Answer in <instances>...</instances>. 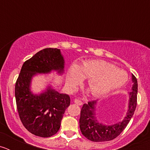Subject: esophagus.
<instances>
[{"label":"esophagus","mask_w":150,"mask_h":150,"mask_svg":"<svg viewBox=\"0 0 150 150\" xmlns=\"http://www.w3.org/2000/svg\"><path fill=\"white\" fill-rule=\"evenodd\" d=\"M74 103L76 104H77V105H82V104H83V102L80 100H78V99H75V100H74Z\"/></svg>","instance_id":"34e87169"}]
</instances>
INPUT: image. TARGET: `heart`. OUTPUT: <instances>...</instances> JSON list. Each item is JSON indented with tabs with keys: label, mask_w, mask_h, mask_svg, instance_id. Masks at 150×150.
<instances>
[{
	"label": "heart",
	"mask_w": 150,
	"mask_h": 150,
	"mask_svg": "<svg viewBox=\"0 0 150 150\" xmlns=\"http://www.w3.org/2000/svg\"><path fill=\"white\" fill-rule=\"evenodd\" d=\"M84 78L88 79V85L91 94L100 97L121 88L128 81V74L112 64L102 60L85 62L78 67L74 65L67 78L69 88L75 89Z\"/></svg>",
	"instance_id": "b5f03b06"
}]
</instances>
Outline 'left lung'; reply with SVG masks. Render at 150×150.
Segmentation results:
<instances>
[{
  "mask_svg": "<svg viewBox=\"0 0 150 150\" xmlns=\"http://www.w3.org/2000/svg\"><path fill=\"white\" fill-rule=\"evenodd\" d=\"M132 88L129 93L128 107L126 116L121 122L112 125H105L98 120L96 117L97 100L83 104L80 112L79 128L85 137L94 142L109 141L118 137L125 128L134 112L137 106V81L132 74Z\"/></svg>",
  "mask_w": 150,
  "mask_h": 150,
  "instance_id": "obj_1",
  "label": "left lung"
}]
</instances>
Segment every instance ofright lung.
<instances>
[{"label":"right lung","instance_id":"obj_1","mask_svg":"<svg viewBox=\"0 0 150 150\" xmlns=\"http://www.w3.org/2000/svg\"><path fill=\"white\" fill-rule=\"evenodd\" d=\"M64 59L61 50L46 48L25 62L16 83L17 110L25 128L33 134L49 137L59 132L63 115L71 104L70 96L59 93L52 85L40 93L31 91L33 77L38 74L64 71Z\"/></svg>","mask_w":150,"mask_h":150}]
</instances>
